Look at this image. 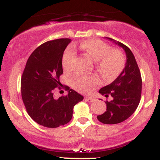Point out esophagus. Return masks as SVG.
I'll return each mask as SVG.
<instances>
[{"label":"esophagus","mask_w":160,"mask_h":160,"mask_svg":"<svg viewBox=\"0 0 160 160\" xmlns=\"http://www.w3.org/2000/svg\"><path fill=\"white\" fill-rule=\"evenodd\" d=\"M85 99L86 101H87V102H95V100H96V99H95V98H93V97H89V96L86 97Z\"/></svg>","instance_id":"obj_1"}]
</instances>
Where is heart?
<instances>
[{
  "mask_svg": "<svg viewBox=\"0 0 160 160\" xmlns=\"http://www.w3.org/2000/svg\"><path fill=\"white\" fill-rule=\"evenodd\" d=\"M80 47L90 58L96 62L98 71L104 78L112 80L121 74L125 66V58L122 52L112 49L109 45L98 39H87L80 43ZM76 52L68 47L63 53L62 64L65 71L72 69ZM71 85L82 92H89L98 84V78L94 76L75 75L71 80Z\"/></svg>",
  "mask_w": 160,
  "mask_h": 160,
  "instance_id": "b5f03b06",
  "label": "heart"
}]
</instances>
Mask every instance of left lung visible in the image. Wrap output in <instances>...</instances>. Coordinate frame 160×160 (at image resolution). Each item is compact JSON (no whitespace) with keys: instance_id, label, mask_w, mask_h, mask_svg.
I'll list each match as a JSON object with an SVG mask.
<instances>
[{"instance_id":"1","label":"left lung","mask_w":160,"mask_h":160,"mask_svg":"<svg viewBox=\"0 0 160 160\" xmlns=\"http://www.w3.org/2000/svg\"><path fill=\"white\" fill-rule=\"evenodd\" d=\"M106 38L124 49L126 62L118 78L99 90V93L106 98L111 96L112 98L111 102H105L106 111L97 116V119L104 124H117L127 120L137 109L141 100L142 80L136 60L130 49L112 38Z\"/></svg>"}]
</instances>
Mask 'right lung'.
<instances>
[{
	"mask_svg": "<svg viewBox=\"0 0 160 160\" xmlns=\"http://www.w3.org/2000/svg\"><path fill=\"white\" fill-rule=\"evenodd\" d=\"M71 41L61 38L46 42L29 56L21 78V93L27 113L33 120L47 128H57L70 122L74 105L83 97L59 81L63 74L62 58ZM56 88L69 91L56 99Z\"/></svg>",
	"mask_w": 160,
	"mask_h": 160,
	"instance_id": "1",
	"label": "right lung"
}]
</instances>
